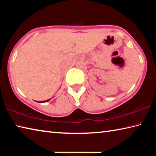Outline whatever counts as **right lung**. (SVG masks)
<instances>
[{"mask_svg": "<svg viewBox=\"0 0 156 156\" xmlns=\"http://www.w3.org/2000/svg\"><path fill=\"white\" fill-rule=\"evenodd\" d=\"M49 100H50V99H49V100H44V101H41V102H41V103H43V102H48Z\"/></svg>", "mask_w": 156, "mask_h": 156, "instance_id": "obj_1", "label": "right lung"}]
</instances>
